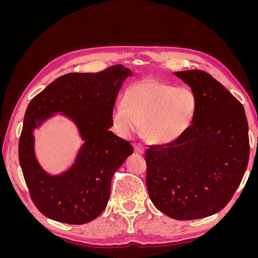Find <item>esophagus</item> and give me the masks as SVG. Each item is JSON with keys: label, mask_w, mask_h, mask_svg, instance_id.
<instances>
[{"label": "esophagus", "mask_w": 258, "mask_h": 258, "mask_svg": "<svg viewBox=\"0 0 258 258\" xmlns=\"http://www.w3.org/2000/svg\"><path fill=\"white\" fill-rule=\"evenodd\" d=\"M134 150H135V153H137V154H143L144 153V146L142 144H140V143H135L134 144Z\"/></svg>", "instance_id": "esophagus-1"}]
</instances>
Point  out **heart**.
<instances>
[{
	"instance_id": "b5f03b06",
	"label": "heart",
	"mask_w": 258,
	"mask_h": 258,
	"mask_svg": "<svg viewBox=\"0 0 258 258\" xmlns=\"http://www.w3.org/2000/svg\"><path fill=\"white\" fill-rule=\"evenodd\" d=\"M196 110V96L189 88L146 80L126 90L123 104L113 108L112 123L126 138L143 123L142 134L148 141L168 144L188 129Z\"/></svg>"
}]
</instances>
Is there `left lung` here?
<instances>
[{
    "label": "left lung",
    "mask_w": 258,
    "mask_h": 258,
    "mask_svg": "<svg viewBox=\"0 0 258 258\" xmlns=\"http://www.w3.org/2000/svg\"><path fill=\"white\" fill-rule=\"evenodd\" d=\"M197 100L194 119L168 144L148 145L146 186L154 206L178 221L213 215L231 200L247 167L244 107L200 70L175 72Z\"/></svg>",
    "instance_id": "obj_1"
}]
</instances>
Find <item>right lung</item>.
<instances>
[{
    "instance_id": "1",
    "label": "right lung",
    "mask_w": 258,
    "mask_h": 258,
    "mask_svg": "<svg viewBox=\"0 0 258 258\" xmlns=\"http://www.w3.org/2000/svg\"><path fill=\"white\" fill-rule=\"evenodd\" d=\"M128 76L132 72L122 64L98 73H69L31 100L23 118L18 155L31 200L45 216L81 225L103 212L114 173L134 153L129 141L110 131L115 101ZM57 111L75 120L85 143L72 169L51 177L35 158L33 130Z\"/></svg>"
}]
</instances>
